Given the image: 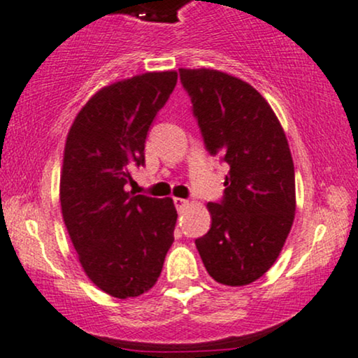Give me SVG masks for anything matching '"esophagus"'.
Segmentation results:
<instances>
[{
	"instance_id": "34e87169",
	"label": "esophagus",
	"mask_w": 358,
	"mask_h": 358,
	"mask_svg": "<svg viewBox=\"0 0 358 358\" xmlns=\"http://www.w3.org/2000/svg\"><path fill=\"white\" fill-rule=\"evenodd\" d=\"M173 203H175L176 210H183V208L188 205V201L183 200V198H173Z\"/></svg>"
}]
</instances>
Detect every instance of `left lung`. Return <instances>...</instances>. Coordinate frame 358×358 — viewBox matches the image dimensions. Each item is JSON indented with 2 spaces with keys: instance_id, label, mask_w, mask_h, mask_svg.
<instances>
[{
  "instance_id": "8db88e82",
  "label": "left lung",
  "mask_w": 358,
  "mask_h": 358,
  "mask_svg": "<svg viewBox=\"0 0 358 358\" xmlns=\"http://www.w3.org/2000/svg\"><path fill=\"white\" fill-rule=\"evenodd\" d=\"M178 71L206 150L229 165L223 200L206 205L210 231L194 244L216 282L246 286L274 264L294 221L286 134L252 85L215 69Z\"/></svg>"
}]
</instances>
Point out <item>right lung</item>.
Returning a JSON list of instances; mask_svg holds the SVG:
<instances>
[{
    "label": "right lung",
    "mask_w": 358,
    "mask_h": 358,
    "mask_svg": "<svg viewBox=\"0 0 358 358\" xmlns=\"http://www.w3.org/2000/svg\"><path fill=\"white\" fill-rule=\"evenodd\" d=\"M175 71L145 72L102 87L80 108L66 138L61 210L84 273L112 297L155 286L173 243L171 198L127 192L145 164V138L173 92Z\"/></svg>",
    "instance_id": "1"
}]
</instances>
